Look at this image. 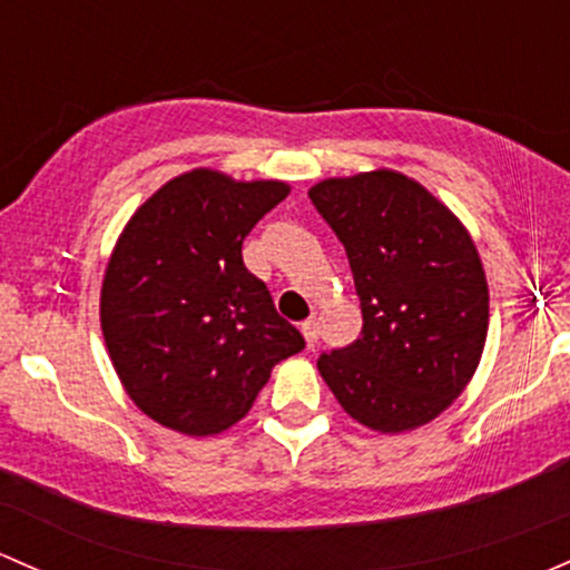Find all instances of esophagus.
I'll return each instance as SVG.
<instances>
[{
  "label": "esophagus",
  "instance_id": "34e87169",
  "mask_svg": "<svg viewBox=\"0 0 570 570\" xmlns=\"http://www.w3.org/2000/svg\"><path fill=\"white\" fill-rule=\"evenodd\" d=\"M302 334H304V340H307V348H315V343H318V326H315L313 318L304 321Z\"/></svg>",
  "mask_w": 570,
  "mask_h": 570
}]
</instances>
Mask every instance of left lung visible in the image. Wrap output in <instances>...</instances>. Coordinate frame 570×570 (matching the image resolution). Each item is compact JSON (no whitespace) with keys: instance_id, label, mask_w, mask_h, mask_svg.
<instances>
[{"instance_id":"8db88e82","label":"left lung","mask_w":570,"mask_h":570,"mask_svg":"<svg viewBox=\"0 0 570 570\" xmlns=\"http://www.w3.org/2000/svg\"><path fill=\"white\" fill-rule=\"evenodd\" d=\"M345 246L362 332L318 371L356 422L401 433L442 414L472 379L489 332V285L463 225L406 175L365 173L309 189Z\"/></svg>"}]
</instances>
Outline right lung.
<instances>
[{
  "instance_id": "right-lung-1",
  "label": "right lung",
  "mask_w": 570,
  "mask_h": 570,
  "mask_svg": "<svg viewBox=\"0 0 570 570\" xmlns=\"http://www.w3.org/2000/svg\"><path fill=\"white\" fill-rule=\"evenodd\" d=\"M287 197L195 169L156 191L122 230L104 277V340L131 401L173 431L208 436L249 412L272 367L304 348L246 272L252 227Z\"/></svg>"
}]
</instances>
